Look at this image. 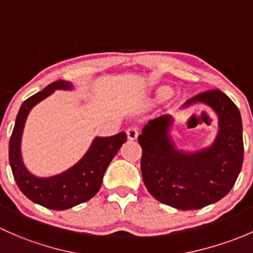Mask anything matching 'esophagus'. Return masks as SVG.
<instances>
[{"mask_svg": "<svg viewBox=\"0 0 253 253\" xmlns=\"http://www.w3.org/2000/svg\"><path fill=\"white\" fill-rule=\"evenodd\" d=\"M126 134H127V138H128L129 140L137 139V137H138V128L135 126L128 127V128L126 129Z\"/></svg>", "mask_w": 253, "mask_h": 253, "instance_id": "1", "label": "esophagus"}]
</instances>
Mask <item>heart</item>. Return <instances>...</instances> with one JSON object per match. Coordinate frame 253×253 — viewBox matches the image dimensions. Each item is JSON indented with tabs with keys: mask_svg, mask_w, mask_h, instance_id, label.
<instances>
[{
	"mask_svg": "<svg viewBox=\"0 0 253 253\" xmlns=\"http://www.w3.org/2000/svg\"><path fill=\"white\" fill-rule=\"evenodd\" d=\"M167 95H169V89H167V88H161L158 93V97L160 98V99H162V98H165V97H167Z\"/></svg>",
	"mask_w": 253,
	"mask_h": 253,
	"instance_id": "heart-1",
	"label": "heart"
}]
</instances>
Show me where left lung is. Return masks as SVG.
I'll return each instance as SVG.
<instances>
[{"label":"left lung","instance_id":"1","mask_svg":"<svg viewBox=\"0 0 253 253\" xmlns=\"http://www.w3.org/2000/svg\"><path fill=\"white\" fill-rule=\"evenodd\" d=\"M210 105L219 118V132L210 148L178 151L169 140V115L149 121L138 142L143 180L156 200L178 210H198L224 198L235 184L244 161L243 122L233 100L219 89L199 93L187 102Z\"/></svg>","mask_w":253,"mask_h":253}]
</instances>
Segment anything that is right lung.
I'll use <instances>...</instances> for the list:
<instances>
[{"label":"right lung","instance_id":"add662e5","mask_svg":"<svg viewBox=\"0 0 253 253\" xmlns=\"http://www.w3.org/2000/svg\"><path fill=\"white\" fill-rule=\"evenodd\" d=\"M70 88L71 84L68 81L57 80L28 98L20 106L9 140V164L17 185L26 198L50 210H68L92 199L100 189L109 164L127 139L125 132L111 137H98L86 155L64 173L49 178H37L29 173L20 155L21 133L29 111L54 89Z\"/></svg>","mask_w":253,"mask_h":253}]
</instances>
